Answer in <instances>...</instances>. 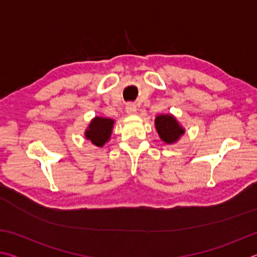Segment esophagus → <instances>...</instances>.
Instances as JSON below:
<instances>
[{
	"label": "esophagus",
	"instance_id": "esophagus-1",
	"mask_svg": "<svg viewBox=\"0 0 257 257\" xmlns=\"http://www.w3.org/2000/svg\"><path fill=\"white\" fill-rule=\"evenodd\" d=\"M125 112H127V114H129V115H134V114H136L137 107L135 104H128V105L125 106Z\"/></svg>",
	"mask_w": 257,
	"mask_h": 257
}]
</instances>
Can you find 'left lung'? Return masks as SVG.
Listing matches in <instances>:
<instances>
[{
    "mask_svg": "<svg viewBox=\"0 0 257 257\" xmlns=\"http://www.w3.org/2000/svg\"><path fill=\"white\" fill-rule=\"evenodd\" d=\"M155 128L160 138L167 144H173L185 134V129L172 114H160L156 116Z\"/></svg>",
    "mask_w": 257,
    "mask_h": 257,
    "instance_id": "left-lung-1",
    "label": "left lung"
}]
</instances>
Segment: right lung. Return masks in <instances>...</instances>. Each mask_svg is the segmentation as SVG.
<instances>
[{"instance_id":"add662e5","label":"right lung","mask_w":257,"mask_h":257,"mask_svg":"<svg viewBox=\"0 0 257 257\" xmlns=\"http://www.w3.org/2000/svg\"><path fill=\"white\" fill-rule=\"evenodd\" d=\"M114 120L103 118V116H95L90 121L88 128L85 132V137L93 143L94 145L102 147L111 137Z\"/></svg>"}]
</instances>
